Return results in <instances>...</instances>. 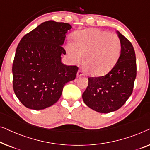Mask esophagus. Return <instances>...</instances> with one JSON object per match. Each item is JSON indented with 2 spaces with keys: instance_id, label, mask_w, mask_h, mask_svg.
Wrapping results in <instances>:
<instances>
[{
  "instance_id": "1",
  "label": "esophagus",
  "mask_w": 150,
  "mask_h": 150,
  "mask_svg": "<svg viewBox=\"0 0 150 150\" xmlns=\"http://www.w3.org/2000/svg\"><path fill=\"white\" fill-rule=\"evenodd\" d=\"M83 75V72L81 71H78V72L77 73V77H81V76Z\"/></svg>"
}]
</instances>
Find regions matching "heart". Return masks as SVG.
<instances>
[{"label":"heart","instance_id":"1","mask_svg":"<svg viewBox=\"0 0 150 150\" xmlns=\"http://www.w3.org/2000/svg\"><path fill=\"white\" fill-rule=\"evenodd\" d=\"M75 44L69 43L66 50L75 62L84 61L91 75L100 76L109 72L117 62L121 50L118 35L107 31L90 28L78 31L73 36Z\"/></svg>","mask_w":150,"mask_h":150}]
</instances>
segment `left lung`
Returning <instances> with one entry per match:
<instances>
[{
  "instance_id": "1",
  "label": "left lung",
  "mask_w": 150,
  "mask_h": 150,
  "mask_svg": "<svg viewBox=\"0 0 150 150\" xmlns=\"http://www.w3.org/2000/svg\"><path fill=\"white\" fill-rule=\"evenodd\" d=\"M121 50L112 70L102 77H89L88 86L83 93L84 103L100 113L117 110L133 92L137 75L135 53L132 44L117 31Z\"/></svg>"
}]
</instances>
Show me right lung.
I'll list each match as a JSON object with an SVG mask.
<instances>
[{"label": "right lung", "instance_id": "add662e5", "mask_svg": "<svg viewBox=\"0 0 150 150\" xmlns=\"http://www.w3.org/2000/svg\"><path fill=\"white\" fill-rule=\"evenodd\" d=\"M69 23L48 21L22 38L13 64V87L27 108L42 110L55 104L67 83L74 80L75 65H65L61 55Z\"/></svg>", "mask_w": 150, "mask_h": 150}]
</instances>
